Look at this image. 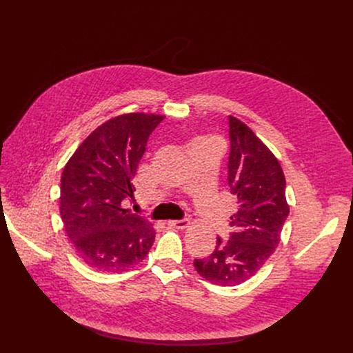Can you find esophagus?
Returning a JSON list of instances; mask_svg holds the SVG:
<instances>
[{
	"mask_svg": "<svg viewBox=\"0 0 353 353\" xmlns=\"http://www.w3.org/2000/svg\"><path fill=\"white\" fill-rule=\"evenodd\" d=\"M169 226L176 228V229H187L190 226V221L188 219H183V221H169L168 222Z\"/></svg>",
	"mask_w": 353,
	"mask_h": 353,
	"instance_id": "esophagus-1",
	"label": "esophagus"
}]
</instances>
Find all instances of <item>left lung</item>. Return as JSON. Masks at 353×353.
<instances>
[{
  "label": "left lung",
  "instance_id": "1",
  "mask_svg": "<svg viewBox=\"0 0 353 353\" xmlns=\"http://www.w3.org/2000/svg\"><path fill=\"white\" fill-rule=\"evenodd\" d=\"M229 185L237 196L228 241L216 239L212 254L194 260L195 271L221 286L254 276L272 256L289 215L283 170L270 148L241 120L229 116Z\"/></svg>",
  "mask_w": 353,
  "mask_h": 353
}]
</instances>
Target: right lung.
<instances>
[{
	"mask_svg": "<svg viewBox=\"0 0 353 353\" xmlns=\"http://www.w3.org/2000/svg\"><path fill=\"white\" fill-rule=\"evenodd\" d=\"M165 116L125 113L92 131L61 174L60 214L78 257L100 272L134 268L149 253L155 230L124 205L148 138Z\"/></svg>",
	"mask_w": 353,
	"mask_h": 353,
	"instance_id": "1",
	"label": "right lung"
}]
</instances>
